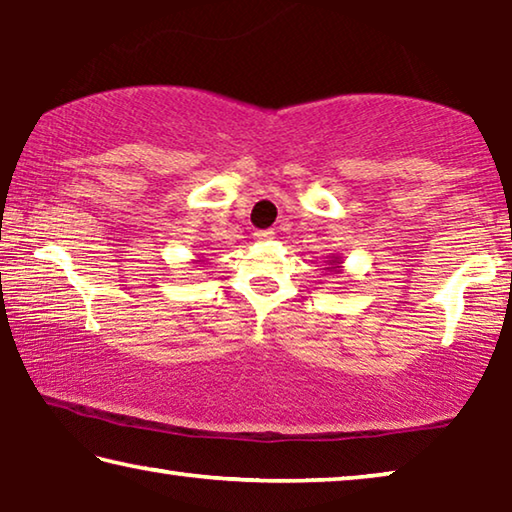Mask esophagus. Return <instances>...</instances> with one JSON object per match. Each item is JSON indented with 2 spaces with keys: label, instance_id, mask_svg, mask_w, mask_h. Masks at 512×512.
Returning <instances> with one entry per match:
<instances>
[{
  "label": "esophagus",
  "instance_id": "esophagus-1",
  "mask_svg": "<svg viewBox=\"0 0 512 512\" xmlns=\"http://www.w3.org/2000/svg\"><path fill=\"white\" fill-rule=\"evenodd\" d=\"M253 237H255L257 241H268V239L275 237V232H273V230H257Z\"/></svg>",
  "mask_w": 512,
  "mask_h": 512
}]
</instances>
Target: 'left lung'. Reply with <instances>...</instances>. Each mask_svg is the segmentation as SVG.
I'll use <instances>...</instances> for the list:
<instances>
[{"instance_id": "obj_1", "label": "left lung", "mask_w": 512, "mask_h": 512, "mask_svg": "<svg viewBox=\"0 0 512 512\" xmlns=\"http://www.w3.org/2000/svg\"><path fill=\"white\" fill-rule=\"evenodd\" d=\"M327 271H329V273H339V271H341V259H339V257L329 259V266H327Z\"/></svg>"}]
</instances>
